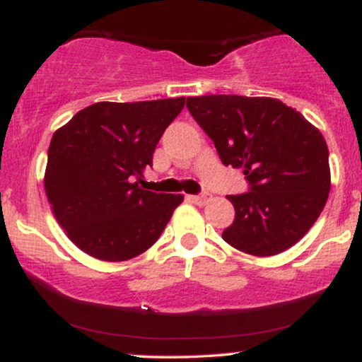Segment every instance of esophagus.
Here are the masks:
<instances>
[{"label":"esophagus","instance_id":"obj_1","mask_svg":"<svg viewBox=\"0 0 362 362\" xmlns=\"http://www.w3.org/2000/svg\"><path fill=\"white\" fill-rule=\"evenodd\" d=\"M189 199L196 204H199V206H203V204H206L209 202V194L208 193H202V194H193L189 196Z\"/></svg>","mask_w":362,"mask_h":362}]
</instances>
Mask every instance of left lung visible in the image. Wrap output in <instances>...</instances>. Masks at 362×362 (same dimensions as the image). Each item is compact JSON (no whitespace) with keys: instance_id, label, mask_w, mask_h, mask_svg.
<instances>
[{"instance_id":"8db88e82","label":"left lung","mask_w":362,"mask_h":362,"mask_svg":"<svg viewBox=\"0 0 362 362\" xmlns=\"http://www.w3.org/2000/svg\"><path fill=\"white\" fill-rule=\"evenodd\" d=\"M186 107L221 163L242 168L248 182L247 193L228 196L235 220L223 240L257 257L296 245L322 213L331 191L322 134L270 97H188Z\"/></svg>"}]
</instances>
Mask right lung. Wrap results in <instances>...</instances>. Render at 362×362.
Instances as JSON below:
<instances>
[{"mask_svg":"<svg viewBox=\"0 0 362 362\" xmlns=\"http://www.w3.org/2000/svg\"><path fill=\"white\" fill-rule=\"evenodd\" d=\"M185 97L97 102L53 134L45 191L69 238L90 257L124 262L153 247L181 194L141 189L142 169Z\"/></svg>","mask_w":362,"mask_h":362,"instance_id":"right-lung-1","label":"right lung"}]
</instances>
